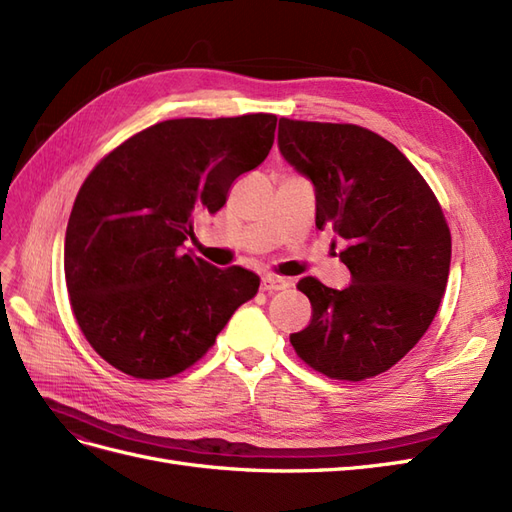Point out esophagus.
<instances>
[{
    "instance_id": "obj_1",
    "label": "esophagus",
    "mask_w": 512,
    "mask_h": 512,
    "mask_svg": "<svg viewBox=\"0 0 512 512\" xmlns=\"http://www.w3.org/2000/svg\"><path fill=\"white\" fill-rule=\"evenodd\" d=\"M290 282L286 277H277V275H262L260 280V290L262 292H277V290H286Z\"/></svg>"
}]
</instances>
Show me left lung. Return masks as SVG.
<instances>
[{
    "instance_id": "obj_1",
    "label": "left lung",
    "mask_w": 512,
    "mask_h": 512,
    "mask_svg": "<svg viewBox=\"0 0 512 512\" xmlns=\"http://www.w3.org/2000/svg\"><path fill=\"white\" fill-rule=\"evenodd\" d=\"M277 147L316 192V228H333L352 284L303 277L312 322L290 335L301 359L335 380L391 369L436 316L451 232L427 181L393 143L352 123L280 119Z\"/></svg>"
}]
</instances>
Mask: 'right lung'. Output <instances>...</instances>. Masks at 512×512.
<instances>
[{"instance_id":"obj_1","label":"right lung","mask_w":512,"mask_h":512,"mask_svg":"<svg viewBox=\"0 0 512 512\" xmlns=\"http://www.w3.org/2000/svg\"><path fill=\"white\" fill-rule=\"evenodd\" d=\"M275 115L168 119L134 134L89 173L66 228L76 322L106 363L160 380L213 346L258 275L183 254L194 218L226 205L232 181L269 156Z\"/></svg>"}]
</instances>
